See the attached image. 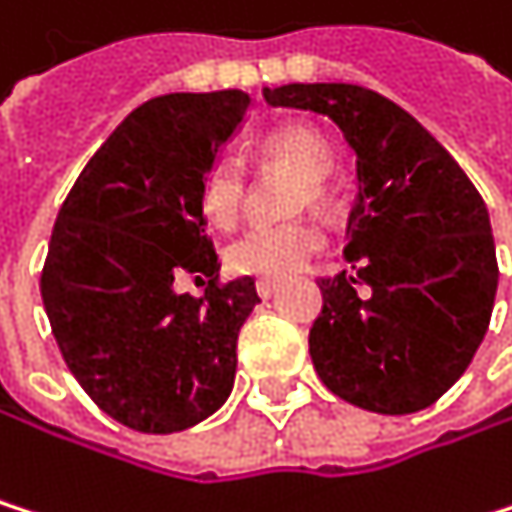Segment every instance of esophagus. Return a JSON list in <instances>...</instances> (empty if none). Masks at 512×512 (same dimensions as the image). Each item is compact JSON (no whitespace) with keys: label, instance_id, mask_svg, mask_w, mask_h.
I'll use <instances>...</instances> for the list:
<instances>
[{"label":"esophagus","instance_id":"34e87169","mask_svg":"<svg viewBox=\"0 0 512 512\" xmlns=\"http://www.w3.org/2000/svg\"><path fill=\"white\" fill-rule=\"evenodd\" d=\"M279 285H282L279 279H258V294H261L264 300H270V297L279 291Z\"/></svg>","mask_w":512,"mask_h":512}]
</instances>
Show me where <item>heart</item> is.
Segmentation results:
<instances>
[{
    "mask_svg": "<svg viewBox=\"0 0 512 512\" xmlns=\"http://www.w3.org/2000/svg\"><path fill=\"white\" fill-rule=\"evenodd\" d=\"M264 154L276 163L291 166L303 181H309V200H321V181L331 175L334 157L327 142L309 127H279L264 139ZM245 200V172L239 160L218 157L203 175L200 203L203 215L215 227H233L239 221ZM324 236L309 221L294 224H258L245 230L227 248V267L242 276L282 279L297 273L321 248Z\"/></svg>",
    "mask_w": 512,
    "mask_h": 512,
    "instance_id": "obj_1",
    "label": "heart"
}]
</instances>
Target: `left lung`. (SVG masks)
I'll return each mask as SVG.
<instances>
[{
	"label": "left lung",
	"mask_w": 512,
	"mask_h": 512,
	"mask_svg": "<svg viewBox=\"0 0 512 512\" xmlns=\"http://www.w3.org/2000/svg\"><path fill=\"white\" fill-rule=\"evenodd\" d=\"M264 99L334 121L355 154L358 194L343 248L355 273L318 282L315 373L370 413L431 407L489 331L498 261L483 197L452 154L376 90L285 84L264 87ZM358 284L371 288L367 298Z\"/></svg>",
	"instance_id": "8db88e82"
}]
</instances>
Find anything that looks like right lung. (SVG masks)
Listing matches in <instances>:
<instances>
[{
	"mask_svg": "<svg viewBox=\"0 0 512 512\" xmlns=\"http://www.w3.org/2000/svg\"><path fill=\"white\" fill-rule=\"evenodd\" d=\"M251 108L245 90L142 102L72 185L48 245L42 300L60 355L93 404L142 434L209 419L233 391L254 279L218 285L203 175ZM203 272V298L174 279Z\"/></svg>",
	"mask_w": 512,
	"mask_h": 512,
	"instance_id": "obj_1",
	"label": "right lung"
}]
</instances>
